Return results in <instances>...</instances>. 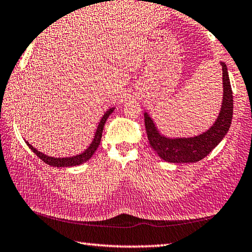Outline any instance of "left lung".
<instances>
[{"mask_svg":"<svg viewBox=\"0 0 252 252\" xmlns=\"http://www.w3.org/2000/svg\"><path fill=\"white\" fill-rule=\"evenodd\" d=\"M222 69V102L219 116L214 125L202 134L190 138H167L161 134L152 118L144 112V123L150 145L163 161L170 163H195L212 152L229 130L234 110V100L228 69L220 62Z\"/></svg>","mask_w":252,"mask_h":252,"instance_id":"left-lung-1","label":"left lung"}]
</instances>
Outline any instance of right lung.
Wrapping results in <instances>:
<instances>
[{"label": "right lung", "instance_id": "right-lung-1", "mask_svg": "<svg viewBox=\"0 0 252 252\" xmlns=\"http://www.w3.org/2000/svg\"><path fill=\"white\" fill-rule=\"evenodd\" d=\"M113 110H114V108H110V109H108V110L106 111V113L103 114V117L101 118V120H100L99 125L97 126V130H95L94 140H93V142H91L88 148H87L82 153L74 155V157H69V158H54V157H49V155H46V154H44L42 152H39L38 150H36L35 148H33V145H31L27 141H25V142L27 143V145H29V148L32 151H33V152L36 155H37V157L40 159H42V161H44L45 163H47L48 165H50V166L69 167V166L80 165V164L85 163V162L88 161V159H90L91 157H93V155H94V153L95 152V151H97L98 146L100 144V141H101L104 123H106L107 119L113 112Z\"/></svg>", "mask_w": 252, "mask_h": 252}]
</instances>
